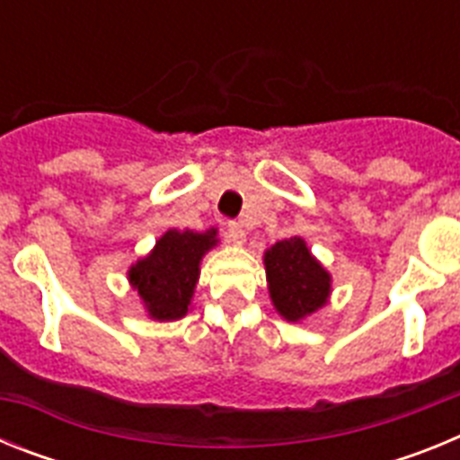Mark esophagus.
<instances>
[{"label": "esophagus", "instance_id": "1", "mask_svg": "<svg viewBox=\"0 0 460 460\" xmlns=\"http://www.w3.org/2000/svg\"><path fill=\"white\" fill-rule=\"evenodd\" d=\"M226 234H227V242L234 243V246H242V243L246 242V230H243L242 223H237V221L227 223Z\"/></svg>", "mask_w": 460, "mask_h": 460}]
</instances>
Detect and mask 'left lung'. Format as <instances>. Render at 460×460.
<instances>
[{
  "mask_svg": "<svg viewBox=\"0 0 460 460\" xmlns=\"http://www.w3.org/2000/svg\"><path fill=\"white\" fill-rule=\"evenodd\" d=\"M267 290L276 313L288 323H304L332 296V274L302 237L276 242L262 255Z\"/></svg>",
  "mask_w": 460,
  "mask_h": 460,
  "instance_id": "obj_1",
  "label": "left lung"
}]
</instances>
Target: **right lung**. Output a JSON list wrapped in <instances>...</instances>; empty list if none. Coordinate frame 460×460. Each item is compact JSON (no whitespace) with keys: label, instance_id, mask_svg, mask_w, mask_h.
Returning <instances> with one entry per match:
<instances>
[{"label":"right lung","instance_id":"1","mask_svg":"<svg viewBox=\"0 0 460 460\" xmlns=\"http://www.w3.org/2000/svg\"><path fill=\"white\" fill-rule=\"evenodd\" d=\"M218 246V230L205 233L170 227L156 239L154 249L128 267L126 279L140 296L149 318L174 323L190 311L193 292L200 280V262Z\"/></svg>","mask_w":460,"mask_h":460}]
</instances>
